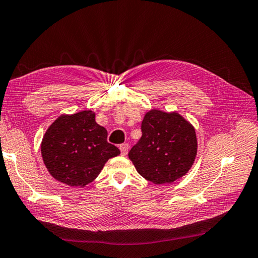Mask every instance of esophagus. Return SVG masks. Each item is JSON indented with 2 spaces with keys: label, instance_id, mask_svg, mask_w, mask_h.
Masks as SVG:
<instances>
[{
  "label": "esophagus",
  "instance_id": "obj_1",
  "mask_svg": "<svg viewBox=\"0 0 258 258\" xmlns=\"http://www.w3.org/2000/svg\"><path fill=\"white\" fill-rule=\"evenodd\" d=\"M120 150H121V155L122 156H125L128 154V150H129V145L128 144H122V145H120Z\"/></svg>",
  "mask_w": 258,
  "mask_h": 258
}]
</instances>
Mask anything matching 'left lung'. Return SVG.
<instances>
[{"mask_svg": "<svg viewBox=\"0 0 258 258\" xmlns=\"http://www.w3.org/2000/svg\"><path fill=\"white\" fill-rule=\"evenodd\" d=\"M141 131L143 136L128 154L139 175L157 185L185 176L197 155L192 125L179 113L154 109L144 117Z\"/></svg>", "mask_w": 258, "mask_h": 258, "instance_id": "obj_1", "label": "left lung"}]
</instances>
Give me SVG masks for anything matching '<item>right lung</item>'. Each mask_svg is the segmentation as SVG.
I'll return each instance as SVG.
<instances>
[{
	"mask_svg": "<svg viewBox=\"0 0 258 258\" xmlns=\"http://www.w3.org/2000/svg\"><path fill=\"white\" fill-rule=\"evenodd\" d=\"M94 117L91 110L62 114L46 130L41 154L56 180L85 187L96 179L108 159L120 154L117 147L108 143L106 128Z\"/></svg>",
	"mask_w": 258,
	"mask_h": 258,
	"instance_id": "1",
	"label": "right lung"
}]
</instances>
